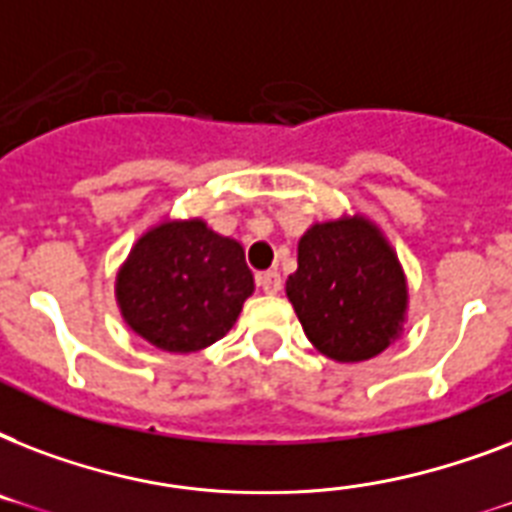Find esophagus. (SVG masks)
<instances>
[{
	"label": "esophagus",
	"instance_id": "1",
	"mask_svg": "<svg viewBox=\"0 0 512 512\" xmlns=\"http://www.w3.org/2000/svg\"><path fill=\"white\" fill-rule=\"evenodd\" d=\"M257 287L263 289L265 295H279L281 292V276L276 271H265L257 276Z\"/></svg>",
	"mask_w": 512,
	"mask_h": 512
}]
</instances>
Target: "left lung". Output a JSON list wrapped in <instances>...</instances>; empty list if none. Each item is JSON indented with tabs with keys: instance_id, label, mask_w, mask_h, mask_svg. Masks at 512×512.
Wrapping results in <instances>:
<instances>
[{
	"instance_id": "obj_1",
	"label": "left lung",
	"mask_w": 512,
	"mask_h": 512,
	"mask_svg": "<svg viewBox=\"0 0 512 512\" xmlns=\"http://www.w3.org/2000/svg\"><path fill=\"white\" fill-rule=\"evenodd\" d=\"M287 297L313 348L337 364L369 361L404 335V265L385 231L361 212L313 223L300 236Z\"/></svg>"
}]
</instances>
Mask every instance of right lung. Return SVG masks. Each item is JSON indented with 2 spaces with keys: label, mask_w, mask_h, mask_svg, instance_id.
<instances>
[{
  "label": "right lung",
  "mask_w": 512,
  "mask_h": 512,
  "mask_svg": "<svg viewBox=\"0 0 512 512\" xmlns=\"http://www.w3.org/2000/svg\"><path fill=\"white\" fill-rule=\"evenodd\" d=\"M255 292L244 247L201 217L148 225L116 271L124 324L167 353H196L225 337Z\"/></svg>",
  "instance_id": "obj_1"
}]
</instances>
